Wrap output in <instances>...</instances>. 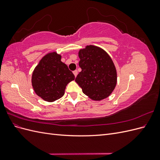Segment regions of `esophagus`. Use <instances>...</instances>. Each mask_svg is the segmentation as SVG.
Returning <instances> with one entry per match:
<instances>
[{
  "label": "esophagus",
  "instance_id": "1",
  "mask_svg": "<svg viewBox=\"0 0 160 160\" xmlns=\"http://www.w3.org/2000/svg\"><path fill=\"white\" fill-rule=\"evenodd\" d=\"M73 74H74V75H75V77H77V74H78V71H77V70H75V71H73Z\"/></svg>",
  "mask_w": 160,
  "mask_h": 160
}]
</instances>
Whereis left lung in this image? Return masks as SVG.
Here are the masks:
<instances>
[{
	"label": "left lung",
	"mask_w": 160,
	"mask_h": 160,
	"mask_svg": "<svg viewBox=\"0 0 160 160\" xmlns=\"http://www.w3.org/2000/svg\"><path fill=\"white\" fill-rule=\"evenodd\" d=\"M81 71L75 81L83 93L95 101L108 97L117 83V71L112 59L103 49L89 45L79 52Z\"/></svg>",
	"instance_id": "left-lung-1"
}]
</instances>
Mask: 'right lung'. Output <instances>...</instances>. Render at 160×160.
<instances>
[{"label": "right lung", "instance_id": "1", "mask_svg": "<svg viewBox=\"0 0 160 160\" xmlns=\"http://www.w3.org/2000/svg\"><path fill=\"white\" fill-rule=\"evenodd\" d=\"M56 52L43 57L34 70L32 85L36 94L46 101L52 102L63 96L67 85L75 75L61 61Z\"/></svg>", "mask_w": 160, "mask_h": 160}]
</instances>
